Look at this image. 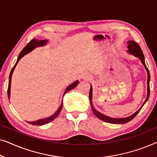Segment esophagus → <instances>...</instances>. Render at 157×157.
Wrapping results in <instances>:
<instances>
[{
	"mask_svg": "<svg viewBox=\"0 0 157 157\" xmlns=\"http://www.w3.org/2000/svg\"><path fill=\"white\" fill-rule=\"evenodd\" d=\"M81 78L86 79V80H89V79L91 78V76H90V74H88V73H83L82 76H81Z\"/></svg>",
	"mask_w": 157,
	"mask_h": 157,
	"instance_id": "esophagus-1",
	"label": "esophagus"
}]
</instances>
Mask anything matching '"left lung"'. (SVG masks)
<instances>
[{"label": "left lung", "mask_w": 157, "mask_h": 157, "mask_svg": "<svg viewBox=\"0 0 157 157\" xmlns=\"http://www.w3.org/2000/svg\"><path fill=\"white\" fill-rule=\"evenodd\" d=\"M128 52L136 56V57H138L139 59L141 60V63H143V65L144 66V67L146 68L147 71V75H148V79H147V97L146 98L144 103L143 106L144 105L146 102L147 101V100L149 99V94H150V87H149V81H150V74L149 71V69H148L147 66L145 64V61H144V56L143 54L142 50L141 49V47L139 46V45L137 44L136 42L133 41V40H129L128 41ZM89 98H90V101H91V109L93 111V112L94 114H95L96 117H97L98 119L102 120V121L108 122V123H111V124H124V123H127V122L132 121V120L134 119V118L136 117V116L138 114L139 111L142 108L143 106L141 107L140 109H139L136 112H135L134 114L130 116V117H126V118H120V119H116V118H111L107 117V116H105L103 113H100L99 111H96L95 109L94 108L93 105H92V102H91V99H92V86H91V88H90V91H89Z\"/></svg>", "instance_id": "obj_1"}]
</instances>
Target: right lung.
Instances as JSON below:
<instances>
[{
	"label": "right lung",
	"mask_w": 157,
	"mask_h": 157,
	"mask_svg": "<svg viewBox=\"0 0 157 157\" xmlns=\"http://www.w3.org/2000/svg\"><path fill=\"white\" fill-rule=\"evenodd\" d=\"M47 43V40H37L36 39V38H33V39H32L31 41H30L29 44H28L26 46H25V48L23 49L22 51H21V52L20 53V54H19L18 57V60H17L16 64H15L13 67L11 69V71L10 73V76H9V82H8V98H10V83H11V77H12V74H13V71L15 69V68H16V66L17 65V63H18L19 60H20L21 58L23 56H24L25 54H27L28 53H29L30 51H31L32 50H33L34 48H36V47H38V46H44V45L46 44ZM79 81H75L74 83H73L72 84H71L70 86H68L66 88L65 92H64V94L66 93H67L68 91H70V90H71L74 89L76 86L77 85H78ZM63 94V95H64ZM62 107H63V102L61 103V106H59V109H58L56 112L54 114H53L51 117H48V118H46V119H40V120H38V121H32V122H30V121H27L29 124H31L32 125H38V126H40V125H44V124H48L49 122L52 121L53 120H54V119L56 117H58V115L59 114L60 111H61Z\"/></svg>",
	"instance_id": "1"
}]
</instances>
